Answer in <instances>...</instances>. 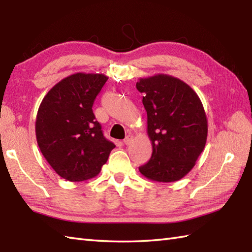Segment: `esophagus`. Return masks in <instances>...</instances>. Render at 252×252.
<instances>
[{
  "label": "esophagus",
  "mask_w": 252,
  "mask_h": 252,
  "mask_svg": "<svg viewBox=\"0 0 252 252\" xmlns=\"http://www.w3.org/2000/svg\"><path fill=\"white\" fill-rule=\"evenodd\" d=\"M132 141V136H127L126 138H125V139H124V141H123V143H124V145H130V142Z\"/></svg>",
  "instance_id": "1"
}]
</instances>
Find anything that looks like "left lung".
<instances>
[{
	"instance_id": "left-lung-1",
	"label": "left lung",
	"mask_w": 252,
	"mask_h": 252,
	"mask_svg": "<svg viewBox=\"0 0 252 252\" xmlns=\"http://www.w3.org/2000/svg\"><path fill=\"white\" fill-rule=\"evenodd\" d=\"M143 94L152 156L139 167L156 182H176L191 171L203 151L208 120L198 94L183 80L158 74L136 84Z\"/></svg>"
}]
</instances>
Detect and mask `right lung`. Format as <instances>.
I'll list each match as a JSON object with an SVG mask.
<instances>
[{
  "instance_id": "1",
  "label": "right lung",
  "mask_w": 252,
  "mask_h": 252,
  "mask_svg": "<svg viewBox=\"0 0 252 252\" xmlns=\"http://www.w3.org/2000/svg\"><path fill=\"white\" fill-rule=\"evenodd\" d=\"M107 77L77 73L62 79L39 106L37 142L45 160L69 182L94 178L115 145L103 136L92 105Z\"/></svg>"
}]
</instances>
